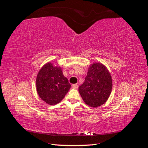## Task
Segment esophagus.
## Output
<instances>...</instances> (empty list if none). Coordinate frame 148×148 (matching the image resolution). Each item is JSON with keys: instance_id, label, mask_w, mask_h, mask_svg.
I'll use <instances>...</instances> for the list:
<instances>
[{"instance_id": "esophagus-1", "label": "esophagus", "mask_w": 148, "mask_h": 148, "mask_svg": "<svg viewBox=\"0 0 148 148\" xmlns=\"http://www.w3.org/2000/svg\"><path fill=\"white\" fill-rule=\"evenodd\" d=\"M71 87H72V88H73V89H77L78 86L77 84H73L71 85Z\"/></svg>"}]
</instances>
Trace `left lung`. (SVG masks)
Here are the masks:
<instances>
[{
    "label": "left lung",
    "instance_id": "1",
    "mask_svg": "<svg viewBox=\"0 0 148 148\" xmlns=\"http://www.w3.org/2000/svg\"><path fill=\"white\" fill-rule=\"evenodd\" d=\"M112 88V80L109 70L101 63H95L89 67L84 82L78 91L87 105L97 107L108 99Z\"/></svg>",
    "mask_w": 148,
    "mask_h": 148
}]
</instances>
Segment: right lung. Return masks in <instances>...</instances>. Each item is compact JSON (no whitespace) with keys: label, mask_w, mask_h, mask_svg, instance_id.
Instances as JSON below:
<instances>
[{"label":"right lung","mask_w":148,"mask_h":148,"mask_svg":"<svg viewBox=\"0 0 148 148\" xmlns=\"http://www.w3.org/2000/svg\"><path fill=\"white\" fill-rule=\"evenodd\" d=\"M71 87L60 66L49 62L39 70L36 78V89L39 96L49 105L60 102Z\"/></svg>","instance_id":"right-lung-1"}]
</instances>
